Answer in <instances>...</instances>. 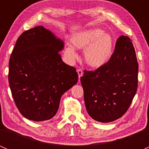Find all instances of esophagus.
<instances>
[{"mask_svg":"<svg viewBox=\"0 0 149 149\" xmlns=\"http://www.w3.org/2000/svg\"><path fill=\"white\" fill-rule=\"evenodd\" d=\"M77 73H78V75H79V79H80V78L83 76V71H82L81 69L79 68L77 70Z\"/></svg>","mask_w":149,"mask_h":149,"instance_id":"esophagus-1","label":"esophagus"}]
</instances>
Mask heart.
Segmentation results:
<instances>
[{"mask_svg":"<svg viewBox=\"0 0 149 149\" xmlns=\"http://www.w3.org/2000/svg\"><path fill=\"white\" fill-rule=\"evenodd\" d=\"M72 46L66 47L64 54L70 62H73L77 54L74 48L84 50L86 63L94 68L106 65L112 57L114 40L110 34L104 33L100 29H90L75 34L70 39Z\"/></svg>","mask_w":149,"mask_h":149,"instance_id":"1","label":"heart"}]
</instances>
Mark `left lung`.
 I'll use <instances>...</instances> for the list:
<instances>
[{
  "mask_svg": "<svg viewBox=\"0 0 149 149\" xmlns=\"http://www.w3.org/2000/svg\"><path fill=\"white\" fill-rule=\"evenodd\" d=\"M139 64L132 40L120 36L109 62L94 70H84L81 82L87 112L92 119L109 123L128 109L138 87Z\"/></svg>",
  "mask_w": 149,
  "mask_h": 149,
  "instance_id": "8db88e82",
  "label": "left lung"
}]
</instances>
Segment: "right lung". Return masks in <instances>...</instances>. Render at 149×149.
Listing matches in <instances>:
<instances>
[{
    "instance_id": "add662e5",
    "label": "right lung",
    "mask_w": 149,
    "mask_h": 149,
    "mask_svg": "<svg viewBox=\"0 0 149 149\" xmlns=\"http://www.w3.org/2000/svg\"><path fill=\"white\" fill-rule=\"evenodd\" d=\"M64 43L42 26L18 38L9 60L8 82L15 104L26 119L55 115L63 94L77 83L76 68L62 61Z\"/></svg>"
}]
</instances>
